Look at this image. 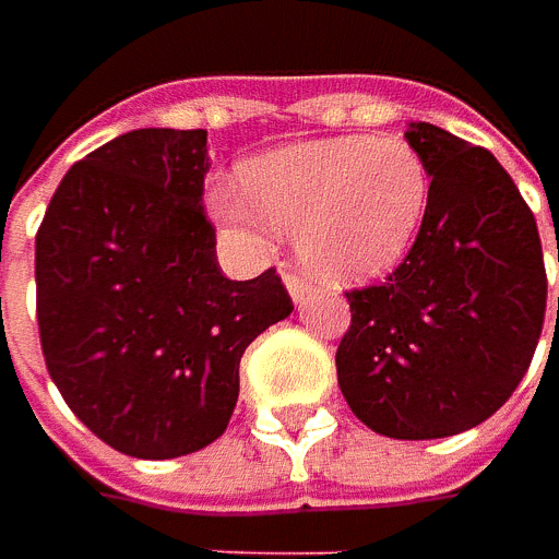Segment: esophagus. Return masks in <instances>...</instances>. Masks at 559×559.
<instances>
[{
  "instance_id": "1",
  "label": "esophagus",
  "mask_w": 559,
  "mask_h": 559,
  "mask_svg": "<svg viewBox=\"0 0 559 559\" xmlns=\"http://www.w3.org/2000/svg\"><path fill=\"white\" fill-rule=\"evenodd\" d=\"M283 283H286V289H289L292 301H295V305L301 308V305H305V298L311 295V286H308V283L301 280V276H295V273H286V276H283Z\"/></svg>"
}]
</instances>
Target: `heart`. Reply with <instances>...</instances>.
Returning <instances> with one entry per match:
<instances>
[{"mask_svg":"<svg viewBox=\"0 0 559 559\" xmlns=\"http://www.w3.org/2000/svg\"><path fill=\"white\" fill-rule=\"evenodd\" d=\"M207 214L236 242L264 246L267 226L295 236L313 276L379 280L407 258L429 207V170L414 145L376 136L292 142L248 158L239 189L214 183Z\"/></svg>","mask_w":559,"mask_h":559,"instance_id":"b5f03b06","label":"heart"}]
</instances>
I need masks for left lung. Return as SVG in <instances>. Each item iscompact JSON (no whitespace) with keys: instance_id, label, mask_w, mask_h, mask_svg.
I'll use <instances>...</instances> for the list:
<instances>
[{"instance_id":"obj_1","label":"left lung","mask_w":559,"mask_h":559,"mask_svg":"<svg viewBox=\"0 0 559 559\" xmlns=\"http://www.w3.org/2000/svg\"><path fill=\"white\" fill-rule=\"evenodd\" d=\"M404 140L432 177L426 221L382 286L348 292L352 326L335 370L373 432L444 439L516 392L542 335L548 280L535 217L491 152L423 120Z\"/></svg>"}]
</instances>
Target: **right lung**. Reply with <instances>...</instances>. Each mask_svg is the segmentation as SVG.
<instances>
[{"label": "right lung", "mask_w": 559, "mask_h": 559, "mask_svg": "<svg viewBox=\"0 0 559 559\" xmlns=\"http://www.w3.org/2000/svg\"><path fill=\"white\" fill-rule=\"evenodd\" d=\"M207 167V130H130L64 174L36 233L49 376L90 432L142 461L221 439L246 348L292 313L276 270L217 267Z\"/></svg>", "instance_id": "add662e5"}]
</instances>
